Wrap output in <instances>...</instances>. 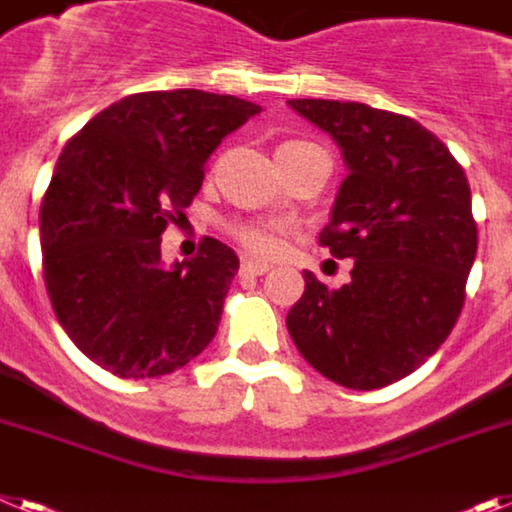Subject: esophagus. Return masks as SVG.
<instances>
[{
	"instance_id": "esophagus-1",
	"label": "esophagus",
	"mask_w": 512,
	"mask_h": 512,
	"mask_svg": "<svg viewBox=\"0 0 512 512\" xmlns=\"http://www.w3.org/2000/svg\"><path fill=\"white\" fill-rule=\"evenodd\" d=\"M268 270L270 265L260 263V260H242V265H239V273H242V276H263Z\"/></svg>"
}]
</instances>
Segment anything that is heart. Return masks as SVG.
Wrapping results in <instances>:
<instances>
[{
	"label": "heart",
	"mask_w": 512,
	"mask_h": 512,
	"mask_svg": "<svg viewBox=\"0 0 512 512\" xmlns=\"http://www.w3.org/2000/svg\"><path fill=\"white\" fill-rule=\"evenodd\" d=\"M302 145H309V143H302V140H289V143H283L278 150L302 148ZM286 234H289V223L278 221V218H263V221H247L234 226L236 242L257 257L278 255V252L283 249V244H286Z\"/></svg>",
	"instance_id": "obj_1"
}]
</instances>
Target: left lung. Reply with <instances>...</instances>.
Wrapping results in <instances>:
<instances>
[{
	"instance_id": "8db88e82",
	"label": "left lung",
	"mask_w": 512,
	"mask_h": 512,
	"mask_svg": "<svg viewBox=\"0 0 512 512\" xmlns=\"http://www.w3.org/2000/svg\"><path fill=\"white\" fill-rule=\"evenodd\" d=\"M346 163L320 244L351 257V281L328 289L304 270L286 328L299 354L343 388L375 390L411 375L450 336L476 257L461 163L422 124L367 103L296 98Z\"/></svg>"
}]
</instances>
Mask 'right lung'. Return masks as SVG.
I'll return each instance as SVG.
<instances>
[{
  "instance_id": "1",
  "label": "right lung",
  "mask_w": 512,
  "mask_h": 512,
  "mask_svg": "<svg viewBox=\"0 0 512 512\" xmlns=\"http://www.w3.org/2000/svg\"><path fill=\"white\" fill-rule=\"evenodd\" d=\"M257 103L150 90L111 103L64 145L41 203L44 281L57 320L98 367L169 375L213 341L239 257L205 236L161 263V234L200 192L205 161Z\"/></svg>"
}]
</instances>
